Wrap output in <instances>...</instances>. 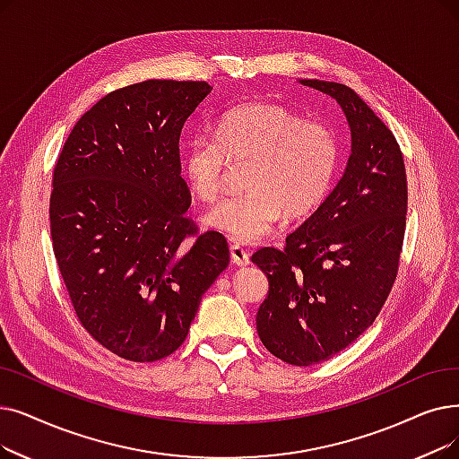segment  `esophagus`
Here are the masks:
<instances>
[{
  "mask_svg": "<svg viewBox=\"0 0 459 459\" xmlns=\"http://www.w3.org/2000/svg\"><path fill=\"white\" fill-rule=\"evenodd\" d=\"M230 261L238 266H247L249 264V253L240 246H230Z\"/></svg>",
  "mask_w": 459,
  "mask_h": 459,
  "instance_id": "1",
  "label": "esophagus"
}]
</instances>
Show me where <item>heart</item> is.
I'll return each mask as SVG.
<instances>
[{
  "label": "heart",
  "mask_w": 459,
  "mask_h": 459,
  "mask_svg": "<svg viewBox=\"0 0 459 459\" xmlns=\"http://www.w3.org/2000/svg\"><path fill=\"white\" fill-rule=\"evenodd\" d=\"M217 136L195 134L184 146L182 170L191 191L213 203L223 187L227 157L256 159L247 195L229 196L206 223L230 240L253 244L281 217H304L325 203L342 161V143L325 122L275 103H249L225 112Z\"/></svg>",
  "instance_id": "1"
}]
</instances>
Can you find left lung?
<instances>
[{"label": "left lung", "instance_id": "obj_1", "mask_svg": "<svg viewBox=\"0 0 459 459\" xmlns=\"http://www.w3.org/2000/svg\"><path fill=\"white\" fill-rule=\"evenodd\" d=\"M342 107L351 155L325 203L287 236L285 249L263 247L251 263L268 277L256 313L263 345L292 366L330 360L362 335L383 309L400 266L407 176L400 144L349 86L300 81Z\"/></svg>", "mask_w": 459, "mask_h": 459}]
</instances>
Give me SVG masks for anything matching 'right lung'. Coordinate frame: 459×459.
<instances>
[{
  "mask_svg": "<svg viewBox=\"0 0 459 459\" xmlns=\"http://www.w3.org/2000/svg\"><path fill=\"white\" fill-rule=\"evenodd\" d=\"M206 82L110 91L73 127L54 167L50 234L78 321L131 362L180 347L203 294L229 266L221 232L187 217L180 133Z\"/></svg>",
  "mask_w": 459,
  "mask_h": 459,
  "instance_id": "obj_1",
  "label": "right lung"
}]
</instances>
